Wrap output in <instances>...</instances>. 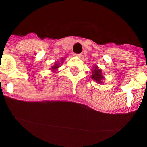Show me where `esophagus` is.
<instances>
[{
    "label": "esophagus",
    "instance_id": "esophagus-1",
    "mask_svg": "<svg viewBox=\"0 0 147 147\" xmlns=\"http://www.w3.org/2000/svg\"><path fill=\"white\" fill-rule=\"evenodd\" d=\"M74 56H75V57H81V54H74Z\"/></svg>",
    "mask_w": 147,
    "mask_h": 147
}]
</instances>
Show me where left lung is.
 Returning <instances> with one entry per match:
<instances>
[{
    "mask_svg": "<svg viewBox=\"0 0 147 147\" xmlns=\"http://www.w3.org/2000/svg\"><path fill=\"white\" fill-rule=\"evenodd\" d=\"M92 80H94L98 84H103V80H105L102 71L98 67V65H94L92 69V75L90 76Z\"/></svg>",
    "mask_w": 147,
    "mask_h": 147,
    "instance_id": "obj_1",
    "label": "left lung"
}]
</instances>
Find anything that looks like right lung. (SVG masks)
<instances>
[{"mask_svg": "<svg viewBox=\"0 0 147 147\" xmlns=\"http://www.w3.org/2000/svg\"><path fill=\"white\" fill-rule=\"evenodd\" d=\"M65 59L64 58H62V59H60V61H57V62H54V65L53 66H51L50 68V70L51 71H52L53 73H55L56 71H57V69L59 68V67H60V65H62V63L63 62H64Z\"/></svg>", "mask_w": 147, "mask_h": 147, "instance_id": "right-lung-1", "label": "right lung"}]
</instances>
